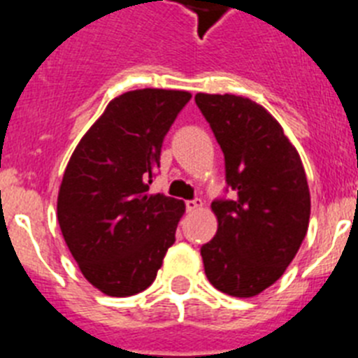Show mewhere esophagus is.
<instances>
[{
    "label": "esophagus",
    "mask_w": 358,
    "mask_h": 358,
    "mask_svg": "<svg viewBox=\"0 0 358 358\" xmlns=\"http://www.w3.org/2000/svg\"><path fill=\"white\" fill-rule=\"evenodd\" d=\"M201 205H203V201H201L200 198H196V200L185 201V207H187L189 213H196V210H200Z\"/></svg>",
    "instance_id": "obj_1"
}]
</instances>
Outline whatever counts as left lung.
I'll list each match as a JSON object with an SVG mask.
<instances>
[{
  "label": "left lung",
  "mask_w": 358,
  "mask_h": 358,
  "mask_svg": "<svg viewBox=\"0 0 358 358\" xmlns=\"http://www.w3.org/2000/svg\"><path fill=\"white\" fill-rule=\"evenodd\" d=\"M225 157L232 200L213 201L217 231L201 247L214 288L254 297L272 287L303 243L310 189L297 149L281 124L257 102L238 95L196 93Z\"/></svg>",
  "instance_id": "1"
}]
</instances>
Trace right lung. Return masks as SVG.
Returning a JSON list of instances; mask_svg holds the SVG:
<instances>
[{
  "label": "right lung",
  "instance_id": "1",
  "mask_svg": "<svg viewBox=\"0 0 358 358\" xmlns=\"http://www.w3.org/2000/svg\"><path fill=\"white\" fill-rule=\"evenodd\" d=\"M191 93L144 88L106 106L68 162L57 220L80 272L102 294L135 295L175 243L182 200L149 194L164 136Z\"/></svg>",
  "mask_w": 358,
  "mask_h": 358
}]
</instances>
